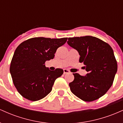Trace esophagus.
<instances>
[{
	"label": "esophagus",
	"instance_id": "1",
	"mask_svg": "<svg viewBox=\"0 0 123 123\" xmlns=\"http://www.w3.org/2000/svg\"><path fill=\"white\" fill-rule=\"evenodd\" d=\"M63 73H64V74H66V73H70V71L69 70L66 69H63Z\"/></svg>",
	"mask_w": 123,
	"mask_h": 123
}]
</instances>
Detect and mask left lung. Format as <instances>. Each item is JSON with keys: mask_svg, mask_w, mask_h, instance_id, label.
<instances>
[{"mask_svg": "<svg viewBox=\"0 0 123 123\" xmlns=\"http://www.w3.org/2000/svg\"><path fill=\"white\" fill-rule=\"evenodd\" d=\"M67 43L78 51L79 62H83L87 72L85 76L73 73L74 80L69 84L72 92L86 102L105 95L117 71V63L110 45L91 36L69 37Z\"/></svg>", "mask_w": 123, "mask_h": 123, "instance_id": "left-lung-1", "label": "left lung"}]
</instances>
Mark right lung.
Returning <instances> with one entry per match:
<instances>
[{"label":"right lung","instance_id":"right-lung-1","mask_svg":"<svg viewBox=\"0 0 123 123\" xmlns=\"http://www.w3.org/2000/svg\"><path fill=\"white\" fill-rule=\"evenodd\" d=\"M67 37H33L21 43L15 50L10 72L18 92L25 98L36 101L52 90L55 80L63 74L62 69L50 70L44 63L54 58L58 47Z\"/></svg>","mask_w":123,"mask_h":123}]
</instances>
